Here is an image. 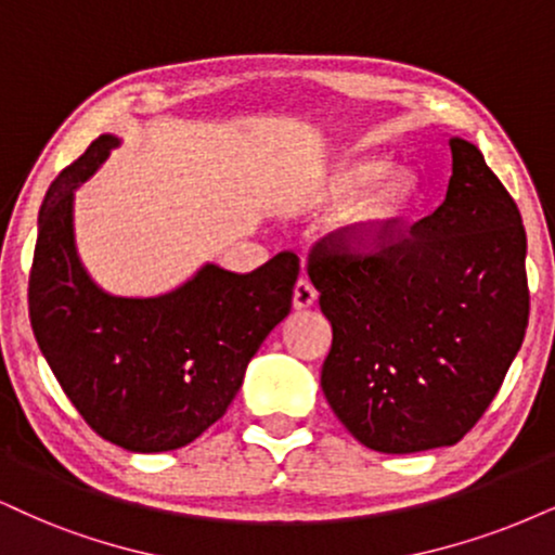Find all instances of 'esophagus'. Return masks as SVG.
Masks as SVG:
<instances>
[{
  "label": "esophagus",
  "instance_id": "esophagus-1",
  "mask_svg": "<svg viewBox=\"0 0 555 555\" xmlns=\"http://www.w3.org/2000/svg\"><path fill=\"white\" fill-rule=\"evenodd\" d=\"M317 298H319V293L311 285V280L309 278H300L298 283H296V291H293V306H296L298 311L300 309H311V306L317 304Z\"/></svg>",
  "mask_w": 555,
  "mask_h": 555
}]
</instances>
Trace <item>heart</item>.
Returning <instances> with one entry per match:
<instances>
[{"mask_svg":"<svg viewBox=\"0 0 555 555\" xmlns=\"http://www.w3.org/2000/svg\"><path fill=\"white\" fill-rule=\"evenodd\" d=\"M416 193L420 182L412 169H388L386 159H358L334 167L313 203L319 208H339L354 196L339 218V244L352 255H367L399 229Z\"/></svg>","mask_w":555,"mask_h":555,"instance_id":"obj_1","label":"heart"}]
</instances>
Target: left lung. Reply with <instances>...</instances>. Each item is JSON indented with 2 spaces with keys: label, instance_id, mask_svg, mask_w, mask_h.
Listing matches in <instances>:
<instances>
[{
  "label": "left lung",
  "instance_id": "obj_1",
  "mask_svg": "<svg viewBox=\"0 0 555 555\" xmlns=\"http://www.w3.org/2000/svg\"><path fill=\"white\" fill-rule=\"evenodd\" d=\"M435 214L373 255L309 257L332 321L321 391L354 440L406 455L455 444L487 412L528 330L522 216L470 141Z\"/></svg>",
  "mask_w": 555,
  "mask_h": 555
}]
</instances>
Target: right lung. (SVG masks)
Segmentation results:
<instances>
[{"label": "right lung", "mask_w": 555, "mask_h": 555, "mask_svg": "<svg viewBox=\"0 0 555 555\" xmlns=\"http://www.w3.org/2000/svg\"><path fill=\"white\" fill-rule=\"evenodd\" d=\"M120 139L102 133L48 188L30 272V324L40 352L100 437L131 453L184 448L221 420L267 334L291 313L298 257L255 272L205 262L175 291L113 296L81 264L74 193Z\"/></svg>", "instance_id": "1"}]
</instances>
